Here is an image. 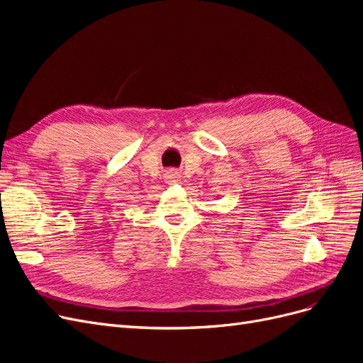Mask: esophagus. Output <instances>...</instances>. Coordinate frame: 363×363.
Returning a JSON list of instances; mask_svg holds the SVG:
<instances>
[{
	"instance_id": "1",
	"label": "esophagus",
	"mask_w": 363,
	"mask_h": 363,
	"mask_svg": "<svg viewBox=\"0 0 363 363\" xmlns=\"http://www.w3.org/2000/svg\"><path fill=\"white\" fill-rule=\"evenodd\" d=\"M167 179L168 180H171V182H177L179 179H180V175L175 172V171H169L168 174H167Z\"/></svg>"
}]
</instances>
